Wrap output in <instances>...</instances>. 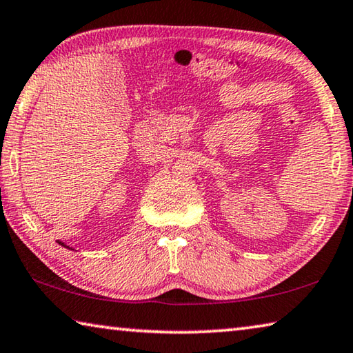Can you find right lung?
I'll list each match as a JSON object with an SVG mask.
<instances>
[{
	"mask_svg": "<svg viewBox=\"0 0 353 353\" xmlns=\"http://www.w3.org/2000/svg\"><path fill=\"white\" fill-rule=\"evenodd\" d=\"M59 244H62V246H65V244H63V243H59Z\"/></svg>",
	"mask_w": 353,
	"mask_h": 353,
	"instance_id": "add662e5",
	"label": "right lung"
}]
</instances>
